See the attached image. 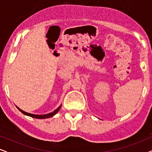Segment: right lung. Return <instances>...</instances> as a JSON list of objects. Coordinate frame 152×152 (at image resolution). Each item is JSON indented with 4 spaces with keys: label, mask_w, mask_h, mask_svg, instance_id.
I'll return each instance as SVG.
<instances>
[{
    "label": "right lung",
    "mask_w": 152,
    "mask_h": 152,
    "mask_svg": "<svg viewBox=\"0 0 152 152\" xmlns=\"http://www.w3.org/2000/svg\"><path fill=\"white\" fill-rule=\"evenodd\" d=\"M61 105H60L59 107H58L57 109H55L53 112H51V113H47V114H44V115H35V114L30 113H28V112H26V111H23V110L19 109V108H18V107H17V109L19 110V111L21 112L22 113H23L24 115L30 116V117H32V118H38V119H45V118H51V117H53V116L55 115V114L57 113L58 111H59V110L60 109V108H61Z\"/></svg>",
    "instance_id": "1"
}]
</instances>
